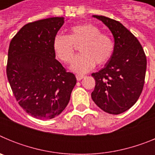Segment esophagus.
<instances>
[{
    "label": "esophagus",
    "instance_id": "34e87169",
    "mask_svg": "<svg viewBox=\"0 0 155 155\" xmlns=\"http://www.w3.org/2000/svg\"><path fill=\"white\" fill-rule=\"evenodd\" d=\"M84 78V75H81V74H77L76 75V78L78 81H81V79H83Z\"/></svg>",
    "mask_w": 155,
    "mask_h": 155
}]
</instances>
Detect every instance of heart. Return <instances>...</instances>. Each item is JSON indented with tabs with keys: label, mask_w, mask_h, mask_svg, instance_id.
<instances>
[{
	"label": "heart",
	"mask_w": 155,
	"mask_h": 155,
	"mask_svg": "<svg viewBox=\"0 0 155 155\" xmlns=\"http://www.w3.org/2000/svg\"><path fill=\"white\" fill-rule=\"evenodd\" d=\"M101 32L98 27L90 23L74 25L70 29L69 35L57 34L53 38L54 53L61 61L68 64L74 56L75 46H81V54L75 57L71 69L78 74L87 73L96 64H106L114 52L115 43L112 37Z\"/></svg>",
	"instance_id": "heart-1"
}]
</instances>
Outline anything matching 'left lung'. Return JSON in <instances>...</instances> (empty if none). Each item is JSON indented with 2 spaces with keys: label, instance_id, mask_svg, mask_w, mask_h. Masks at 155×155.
Listing matches in <instances>:
<instances>
[{
  "label": "left lung",
  "instance_id": "obj_1",
  "mask_svg": "<svg viewBox=\"0 0 155 155\" xmlns=\"http://www.w3.org/2000/svg\"><path fill=\"white\" fill-rule=\"evenodd\" d=\"M109 28L115 50L105 67L91 76L95 87L91 98L101 109L118 115L131 108L143 87L147 59L142 46L120 21L102 15H93Z\"/></svg>",
  "mask_w": 155,
  "mask_h": 155
}]
</instances>
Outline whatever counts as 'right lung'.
<instances>
[{
  "instance_id": "1",
  "label": "right lung",
  "mask_w": 155,
  "mask_h": 155,
  "mask_svg": "<svg viewBox=\"0 0 155 155\" xmlns=\"http://www.w3.org/2000/svg\"><path fill=\"white\" fill-rule=\"evenodd\" d=\"M64 18L53 17L25 25L9 45L7 77L21 108L39 120L61 114L71 98L76 78L56 60L53 38Z\"/></svg>"
}]
</instances>
